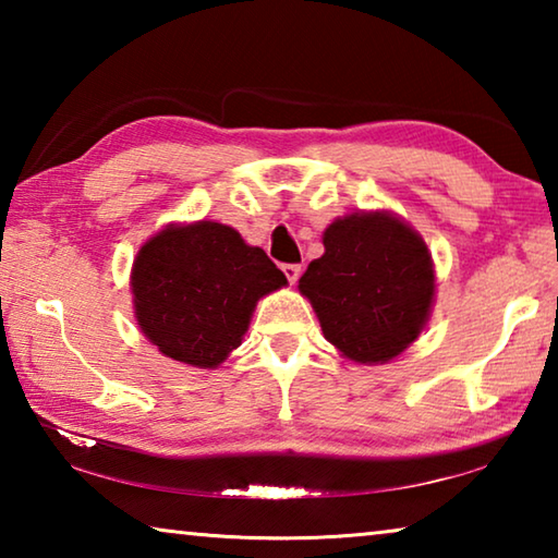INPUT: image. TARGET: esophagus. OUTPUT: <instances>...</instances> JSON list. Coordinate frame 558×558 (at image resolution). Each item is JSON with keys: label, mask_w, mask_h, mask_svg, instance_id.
<instances>
[{"label": "esophagus", "mask_w": 558, "mask_h": 558, "mask_svg": "<svg viewBox=\"0 0 558 558\" xmlns=\"http://www.w3.org/2000/svg\"><path fill=\"white\" fill-rule=\"evenodd\" d=\"M282 272H286V278L290 280V286H295L298 278H300V272H302V268L295 266V263H292V266H282Z\"/></svg>", "instance_id": "obj_1"}]
</instances>
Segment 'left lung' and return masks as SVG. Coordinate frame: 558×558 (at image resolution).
<instances>
[{"mask_svg": "<svg viewBox=\"0 0 558 558\" xmlns=\"http://www.w3.org/2000/svg\"><path fill=\"white\" fill-rule=\"evenodd\" d=\"M323 245L298 290L327 342L366 366L403 354L436 302V266L421 233L393 211H356L329 223Z\"/></svg>", "mask_w": 558, "mask_h": 558, "instance_id": "1", "label": "left lung"}]
</instances>
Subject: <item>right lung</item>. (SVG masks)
Masks as SVG:
<instances>
[{
	"mask_svg": "<svg viewBox=\"0 0 558 558\" xmlns=\"http://www.w3.org/2000/svg\"><path fill=\"white\" fill-rule=\"evenodd\" d=\"M288 286L266 251L219 221L167 223L130 270L140 332L165 356L216 369L248 332L258 300Z\"/></svg>",
	"mask_w": 558,
	"mask_h": 558,
	"instance_id": "right-lung-1",
	"label": "right lung"
}]
</instances>
